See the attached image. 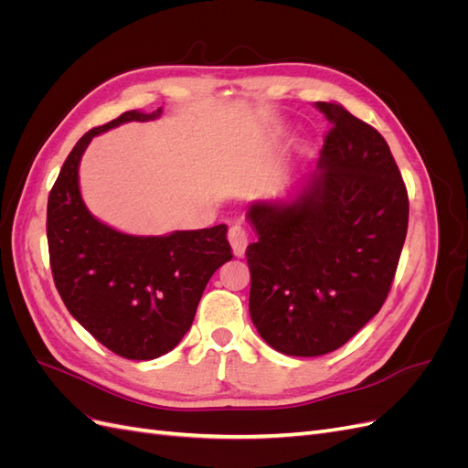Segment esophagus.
<instances>
[{"instance_id": "obj_1", "label": "esophagus", "mask_w": 468, "mask_h": 468, "mask_svg": "<svg viewBox=\"0 0 468 468\" xmlns=\"http://www.w3.org/2000/svg\"><path fill=\"white\" fill-rule=\"evenodd\" d=\"M229 239H230V246L234 250V253L238 258H242L246 253L248 242H250V236L244 224H232L230 230H229Z\"/></svg>"}]
</instances>
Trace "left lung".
Wrapping results in <instances>:
<instances>
[{
	"mask_svg": "<svg viewBox=\"0 0 468 468\" xmlns=\"http://www.w3.org/2000/svg\"><path fill=\"white\" fill-rule=\"evenodd\" d=\"M318 169L289 203H256L246 250L250 316L273 349L342 347L385 304L408 230V193L387 140L337 103Z\"/></svg>",
	"mask_w": 468,
	"mask_h": 468,
	"instance_id": "obj_1",
	"label": "left lung"
}]
</instances>
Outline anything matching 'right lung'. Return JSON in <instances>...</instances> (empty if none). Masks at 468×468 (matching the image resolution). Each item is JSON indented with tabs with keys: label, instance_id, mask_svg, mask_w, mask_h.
Wrapping results in <instances>:
<instances>
[{
	"label": "right lung",
	"instance_id": "right-lung-1",
	"mask_svg": "<svg viewBox=\"0 0 468 468\" xmlns=\"http://www.w3.org/2000/svg\"><path fill=\"white\" fill-rule=\"evenodd\" d=\"M162 115L126 111L83 134L48 195L47 238L54 285L66 308L117 356L150 361L191 328L208 279L232 260L226 224L167 236H131L99 222L81 199L78 167L91 138Z\"/></svg>",
	"mask_w": 468,
	"mask_h": 468
}]
</instances>
